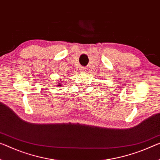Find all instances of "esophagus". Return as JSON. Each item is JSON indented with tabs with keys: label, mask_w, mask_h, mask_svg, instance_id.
I'll list each match as a JSON object with an SVG mask.
<instances>
[{
	"label": "esophagus",
	"mask_w": 160,
	"mask_h": 160,
	"mask_svg": "<svg viewBox=\"0 0 160 160\" xmlns=\"http://www.w3.org/2000/svg\"><path fill=\"white\" fill-rule=\"evenodd\" d=\"M79 70L82 72H87V68L85 67V66H81Z\"/></svg>",
	"instance_id": "1"
}]
</instances>
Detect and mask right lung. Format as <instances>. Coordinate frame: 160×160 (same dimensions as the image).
Masks as SVG:
<instances>
[{"instance_id": "1", "label": "right lung", "mask_w": 160, "mask_h": 160, "mask_svg": "<svg viewBox=\"0 0 160 160\" xmlns=\"http://www.w3.org/2000/svg\"><path fill=\"white\" fill-rule=\"evenodd\" d=\"M58 86H61V84H59V85H58Z\"/></svg>"}]
</instances>
